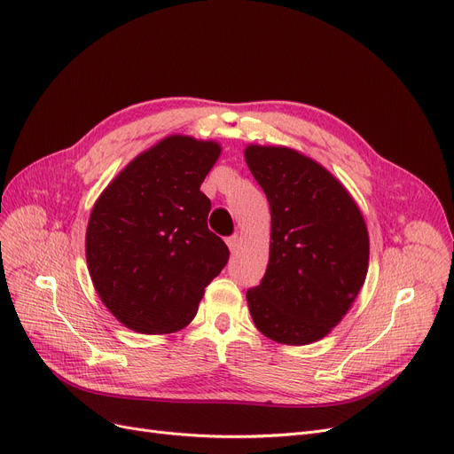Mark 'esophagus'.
Listing matches in <instances>:
<instances>
[{
    "label": "esophagus",
    "instance_id": "34e87169",
    "mask_svg": "<svg viewBox=\"0 0 454 454\" xmlns=\"http://www.w3.org/2000/svg\"><path fill=\"white\" fill-rule=\"evenodd\" d=\"M226 245H228V248H230V252L235 254V252L239 250V247H240V237H239V235L228 237V239H226Z\"/></svg>",
    "mask_w": 454,
    "mask_h": 454
}]
</instances>
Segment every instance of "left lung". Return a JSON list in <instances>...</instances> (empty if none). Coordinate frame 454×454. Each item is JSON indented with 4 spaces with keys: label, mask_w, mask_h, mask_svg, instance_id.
<instances>
[{
    "label": "left lung",
    "mask_w": 454,
    "mask_h": 454,
    "mask_svg": "<svg viewBox=\"0 0 454 454\" xmlns=\"http://www.w3.org/2000/svg\"><path fill=\"white\" fill-rule=\"evenodd\" d=\"M271 215L270 259L259 286L247 292L261 334L309 345L352 307L369 270V231L340 180L285 145L245 149Z\"/></svg>",
    "instance_id": "8db88e82"
}]
</instances>
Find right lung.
Segmentation results:
<instances>
[{
    "instance_id": "obj_1",
    "label": "right lung",
    "mask_w": 454,
    "mask_h": 454,
    "mask_svg": "<svg viewBox=\"0 0 454 454\" xmlns=\"http://www.w3.org/2000/svg\"><path fill=\"white\" fill-rule=\"evenodd\" d=\"M219 155L214 140L169 135L120 171L90 211L89 276L107 310L140 334L184 328L228 262L200 192Z\"/></svg>"
}]
</instances>
